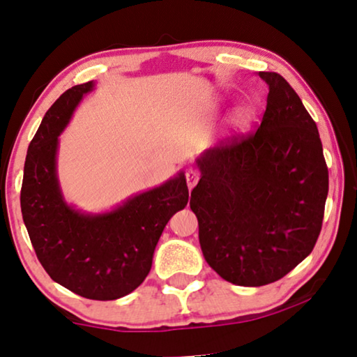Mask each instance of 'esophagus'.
Returning a JSON list of instances; mask_svg holds the SVG:
<instances>
[{
	"label": "esophagus",
	"instance_id": "obj_1",
	"mask_svg": "<svg viewBox=\"0 0 357 357\" xmlns=\"http://www.w3.org/2000/svg\"><path fill=\"white\" fill-rule=\"evenodd\" d=\"M185 183H188L189 190H192L195 188V184L199 183V173H197L195 169H189V172L185 173Z\"/></svg>",
	"mask_w": 357,
	"mask_h": 357
}]
</instances>
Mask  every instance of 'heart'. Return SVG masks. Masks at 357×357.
Listing matches in <instances>:
<instances>
[{
	"mask_svg": "<svg viewBox=\"0 0 357 357\" xmlns=\"http://www.w3.org/2000/svg\"><path fill=\"white\" fill-rule=\"evenodd\" d=\"M248 119H250V114L247 109H238L234 112V115L231 116V126L234 130H242V128H245L248 123Z\"/></svg>",
	"mask_w": 357,
	"mask_h": 357,
	"instance_id": "1",
	"label": "heart"
}]
</instances>
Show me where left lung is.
I'll list each match as a JSON object with an SVG mask.
<instances>
[{"label": "left lung", "instance_id": "obj_1", "mask_svg": "<svg viewBox=\"0 0 357 357\" xmlns=\"http://www.w3.org/2000/svg\"><path fill=\"white\" fill-rule=\"evenodd\" d=\"M258 130L195 158L190 194L205 261L236 285L261 287L289 274L312 252L328 194L317 126L275 72Z\"/></svg>", "mask_w": 357, "mask_h": 357}]
</instances>
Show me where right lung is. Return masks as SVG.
<instances>
[{
	"instance_id": "add662e5",
	"label": "right lung",
	"mask_w": 357,
	"mask_h": 357,
	"mask_svg": "<svg viewBox=\"0 0 357 357\" xmlns=\"http://www.w3.org/2000/svg\"><path fill=\"white\" fill-rule=\"evenodd\" d=\"M96 82L67 89L26 151L20 208L31 245L50 278L89 300H116L136 290L174 213L188 205L184 172L114 208L89 213L68 204L57 176L59 136Z\"/></svg>"
}]
</instances>
